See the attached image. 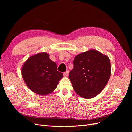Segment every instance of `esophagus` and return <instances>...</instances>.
I'll use <instances>...</instances> for the list:
<instances>
[{
  "mask_svg": "<svg viewBox=\"0 0 132 132\" xmlns=\"http://www.w3.org/2000/svg\"><path fill=\"white\" fill-rule=\"evenodd\" d=\"M69 70H68V71H65V72H64V77H67V76L68 75V74H69Z\"/></svg>",
  "mask_w": 132,
  "mask_h": 132,
  "instance_id": "1",
  "label": "esophagus"
}]
</instances>
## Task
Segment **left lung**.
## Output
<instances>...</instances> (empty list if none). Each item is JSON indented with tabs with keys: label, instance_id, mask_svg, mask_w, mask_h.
I'll list each match as a JSON object with an SVG mask.
<instances>
[{
	"label": "left lung",
	"instance_id": "obj_1",
	"mask_svg": "<svg viewBox=\"0 0 132 132\" xmlns=\"http://www.w3.org/2000/svg\"><path fill=\"white\" fill-rule=\"evenodd\" d=\"M69 78L73 89L81 97H95L104 89L111 75L109 58L100 52L91 50L79 54L73 61Z\"/></svg>",
	"mask_w": 132,
	"mask_h": 132
}]
</instances>
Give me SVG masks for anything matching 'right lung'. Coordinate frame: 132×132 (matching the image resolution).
<instances>
[{"mask_svg": "<svg viewBox=\"0 0 132 132\" xmlns=\"http://www.w3.org/2000/svg\"><path fill=\"white\" fill-rule=\"evenodd\" d=\"M23 80L34 93L48 95L56 88L63 74L57 71L56 63L50 59L49 54L39 53L30 57L21 70Z\"/></svg>", "mask_w": 132, "mask_h": 132, "instance_id": "add662e5", "label": "right lung"}]
</instances>
